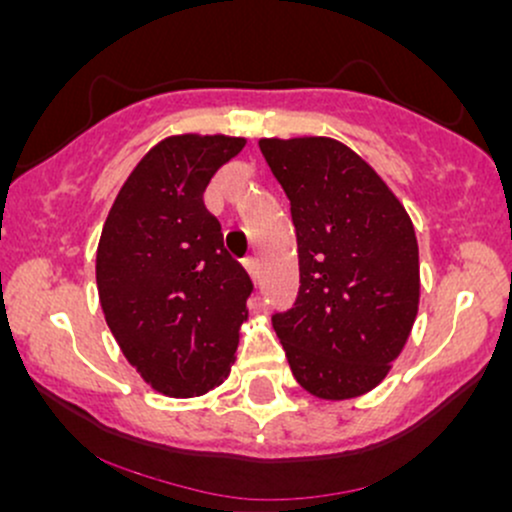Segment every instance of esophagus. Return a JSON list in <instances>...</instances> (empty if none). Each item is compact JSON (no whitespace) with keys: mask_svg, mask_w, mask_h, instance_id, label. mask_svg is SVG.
<instances>
[{"mask_svg":"<svg viewBox=\"0 0 512 512\" xmlns=\"http://www.w3.org/2000/svg\"><path fill=\"white\" fill-rule=\"evenodd\" d=\"M243 264H245V269H248L250 279L257 284V281H260V272H257V260H255V257H248V260H245Z\"/></svg>","mask_w":512,"mask_h":512,"instance_id":"1","label":"esophagus"}]
</instances>
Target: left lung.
Returning <instances> with one entry per match:
<instances>
[{
  "mask_svg": "<svg viewBox=\"0 0 512 512\" xmlns=\"http://www.w3.org/2000/svg\"><path fill=\"white\" fill-rule=\"evenodd\" d=\"M291 202L301 289L272 325L293 378L320 399L378 387L419 313V243L387 182L330 137L260 139Z\"/></svg>",
  "mask_w": 512,
  "mask_h": 512,
  "instance_id": "obj_1",
  "label": "left lung"
}]
</instances>
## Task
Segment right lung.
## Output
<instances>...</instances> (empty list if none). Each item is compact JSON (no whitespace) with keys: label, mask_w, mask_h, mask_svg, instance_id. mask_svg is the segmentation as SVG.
<instances>
[{"label":"right lung","mask_w":512,"mask_h":512,"mask_svg":"<svg viewBox=\"0 0 512 512\" xmlns=\"http://www.w3.org/2000/svg\"><path fill=\"white\" fill-rule=\"evenodd\" d=\"M243 137L173 134L117 192L96 252L101 308L129 366L166 397L219 387L236 361L252 281L223 248L204 190Z\"/></svg>","instance_id":"add662e5"}]
</instances>
